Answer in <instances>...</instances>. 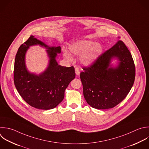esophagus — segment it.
<instances>
[{
	"label": "esophagus",
	"mask_w": 149,
	"mask_h": 149,
	"mask_svg": "<svg viewBox=\"0 0 149 149\" xmlns=\"http://www.w3.org/2000/svg\"><path fill=\"white\" fill-rule=\"evenodd\" d=\"M75 73H76V74L77 76H79V74H80V70H79V68H75Z\"/></svg>",
	"instance_id": "obj_1"
}]
</instances>
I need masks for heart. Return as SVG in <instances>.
<instances>
[{"label":"heart","instance_id":"1","mask_svg":"<svg viewBox=\"0 0 149 149\" xmlns=\"http://www.w3.org/2000/svg\"><path fill=\"white\" fill-rule=\"evenodd\" d=\"M69 49L73 55L80 57L81 63L86 66L93 64L101 54L102 48L97 42L92 41H80L72 44ZM66 49L63 50V56L68 61H72L73 57Z\"/></svg>","mask_w":149,"mask_h":149}]
</instances>
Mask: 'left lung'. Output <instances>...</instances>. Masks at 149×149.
Masks as SVG:
<instances>
[{"label": "left lung", "mask_w": 149, "mask_h": 149, "mask_svg": "<svg viewBox=\"0 0 149 149\" xmlns=\"http://www.w3.org/2000/svg\"><path fill=\"white\" fill-rule=\"evenodd\" d=\"M113 58L120 61L116 68L110 64ZM83 69L80 79L84 97L88 104L96 109H106L117 105L127 96L134 81V61L121 40Z\"/></svg>", "instance_id": "1"}]
</instances>
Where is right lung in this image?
<instances>
[{
  "instance_id": "add662e5",
  "label": "right lung",
  "mask_w": 149,
  "mask_h": 149,
  "mask_svg": "<svg viewBox=\"0 0 149 149\" xmlns=\"http://www.w3.org/2000/svg\"><path fill=\"white\" fill-rule=\"evenodd\" d=\"M34 45L48 49L50 58L47 69L39 75L30 73L25 64V53L30 46ZM61 52L60 47H49L33 36L19 48L15 61L14 83L21 97L31 107L51 109L63 100L65 91L76 74L73 66L65 67L58 64L55 58Z\"/></svg>"
}]
</instances>
